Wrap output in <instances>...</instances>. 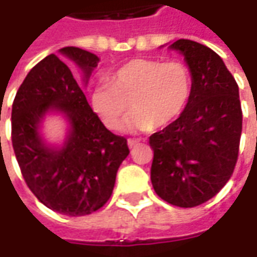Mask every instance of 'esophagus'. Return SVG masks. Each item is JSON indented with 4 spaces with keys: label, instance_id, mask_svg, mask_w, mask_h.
<instances>
[{
    "label": "esophagus",
    "instance_id": "obj_1",
    "mask_svg": "<svg viewBox=\"0 0 257 257\" xmlns=\"http://www.w3.org/2000/svg\"><path fill=\"white\" fill-rule=\"evenodd\" d=\"M127 144H128V147H130V149H134L136 146H139V144H140V142H139V140H136V139H128V140H127Z\"/></svg>",
    "mask_w": 257,
    "mask_h": 257
}]
</instances>
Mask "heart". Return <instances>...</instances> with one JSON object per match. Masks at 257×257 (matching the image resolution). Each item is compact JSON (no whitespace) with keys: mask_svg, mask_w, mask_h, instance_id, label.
Listing matches in <instances>:
<instances>
[{"mask_svg":"<svg viewBox=\"0 0 257 257\" xmlns=\"http://www.w3.org/2000/svg\"><path fill=\"white\" fill-rule=\"evenodd\" d=\"M192 90V73L182 61L136 58L118 67L108 84L94 90L91 107L110 130L121 127L130 108L134 113L128 125L149 130L174 121L187 107Z\"/></svg>","mask_w":257,"mask_h":257,"instance_id":"heart-1","label":"heart"}]
</instances>
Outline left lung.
Listing matches in <instances>:
<instances>
[{
  "label": "left lung",
  "mask_w": 257,
  "mask_h": 257,
  "mask_svg": "<svg viewBox=\"0 0 257 257\" xmlns=\"http://www.w3.org/2000/svg\"><path fill=\"white\" fill-rule=\"evenodd\" d=\"M170 48L180 51L190 68L192 97L177 120L150 136V176L164 202L194 207L210 200L232 177L242 134L239 87L209 47L177 40Z\"/></svg>",
  "instance_id": "left-lung-1"
}]
</instances>
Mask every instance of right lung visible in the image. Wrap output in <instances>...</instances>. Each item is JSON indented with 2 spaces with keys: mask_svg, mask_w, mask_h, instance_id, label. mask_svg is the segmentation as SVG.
Returning a JSON list of instances; mask_svg holds the SVG:
<instances>
[{
  "mask_svg": "<svg viewBox=\"0 0 257 257\" xmlns=\"http://www.w3.org/2000/svg\"><path fill=\"white\" fill-rule=\"evenodd\" d=\"M60 53L83 70L87 83L98 57L77 47H64ZM50 109L64 112L72 124L61 149L47 148L38 133V124ZM11 140L30 190L48 209L65 216H87L101 209L130 153L125 137L104 127L71 68L55 54L33 67L20 85L13 103Z\"/></svg>",
  "mask_w": 257,
  "mask_h": 257,
  "instance_id": "add662e5",
  "label": "right lung"
}]
</instances>
